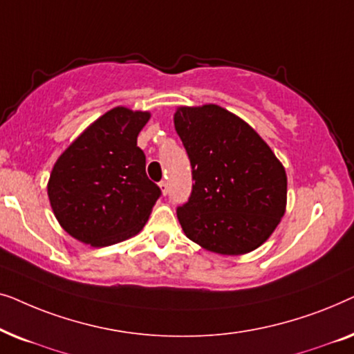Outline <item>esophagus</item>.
<instances>
[{
    "mask_svg": "<svg viewBox=\"0 0 354 354\" xmlns=\"http://www.w3.org/2000/svg\"><path fill=\"white\" fill-rule=\"evenodd\" d=\"M159 188H161L162 195H167V182H166V180L159 182Z\"/></svg>",
    "mask_w": 354,
    "mask_h": 354,
    "instance_id": "1",
    "label": "esophagus"
}]
</instances>
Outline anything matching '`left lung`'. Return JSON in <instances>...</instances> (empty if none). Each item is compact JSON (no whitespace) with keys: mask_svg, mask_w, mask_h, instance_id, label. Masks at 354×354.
<instances>
[{"mask_svg":"<svg viewBox=\"0 0 354 354\" xmlns=\"http://www.w3.org/2000/svg\"><path fill=\"white\" fill-rule=\"evenodd\" d=\"M174 124L192 164V193L177 206L185 235L219 254L269 239L287 203L285 169L268 143L224 108H178Z\"/></svg>","mask_w":354,"mask_h":354,"instance_id":"obj_1","label":"left lung"}]
</instances>
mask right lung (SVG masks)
<instances>
[{
    "label": "right lung",
    "mask_w": 354,
    "mask_h": 354,
    "mask_svg": "<svg viewBox=\"0 0 354 354\" xmlns=\"http://www.w3.org/2000/svg\"><path fill=\"white\" fill-rule=\"evenodd\" d=\"M149 113L114 108L90 125L57 159L48 182L56 219L91 246L133 236L147 224L161 188L147 176L137 147Z\"/></svg>",
    "instance_id": "add662e5"
}]
</instances>
